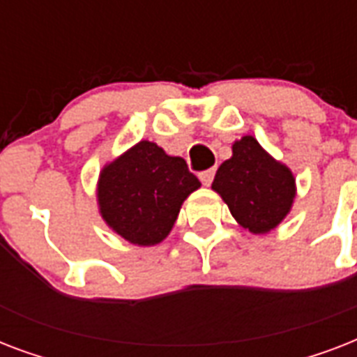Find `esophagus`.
<instances>
[{"label":"esophagus","instance_id":"1","mask_svg":"<svg viewBox=\"0 0 357 357\" xmlns=\"http://www.w3.org/2000/svg\"><path fill=\"white\" fill-rule=\"evenodd\" d=\"M213 178H215V168H209V170L200 172V181L204 185H207V187L213 183Z\"/></svg>","mask_w":357,"mask_h":357}]
</instances>
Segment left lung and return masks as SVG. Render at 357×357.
Returning a JSON list of instances; mask_svg holds the SVG:
<instances>
[{"mask_svg":"<svg viewBox=\"0 0 357 357\" xmlns=\"http://www.w3.org/2000/svg\"><path fill=\"white\" fill-rule=\"evenodd\" d=\"M213 189L229 211L252 234L276 228L294 200V178L285 165L274 161L254 137L234 144V155L217 170Z\"/></svg>","mask_w":357,"mask_h":357,"instance_id":"left-lung-1","label":"left lung"}]
</instances>
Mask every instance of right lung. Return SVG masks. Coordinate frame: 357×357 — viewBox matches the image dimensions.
Here are the masks:
<instances>
[{
	"instance_id": "1",
	"label": "right lung",
	"mask_w": 357,
	"mask_h": 357,
	"mask_svg": "<svg viewBox=\"0 0 357 357\" xmlns=\"http://www.w3.org/2000/svg\"><path fill=\"white\" fill-rule=\"evenodd\" d=\"M200 187L181 157H170L153 142L140 140L103 168L98 204L105 222L140 246L170 234L185 198Z\"/></svg>"
}]
</instances>
